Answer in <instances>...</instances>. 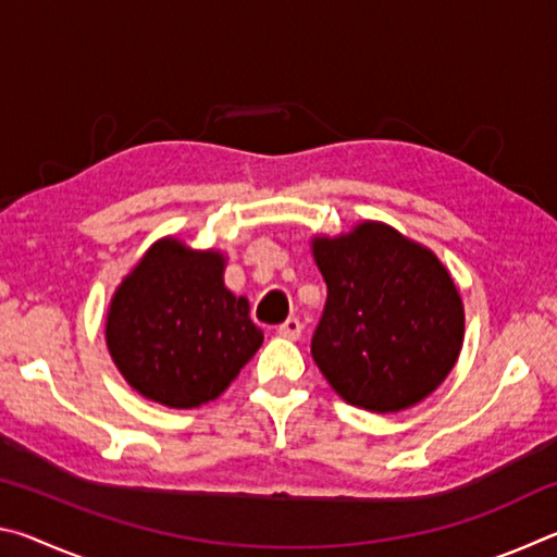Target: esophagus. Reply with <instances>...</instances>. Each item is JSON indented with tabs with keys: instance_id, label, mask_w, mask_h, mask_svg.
Returning a JSON list of instances; mask_svg holds the SVG:
<instances>
[{
	"instance_id": "esophagus-1",
	"label": "esophagus",
	"mask_w": 557,
	"mask_h": 557,
	"mask_svg": "<svg viewBox=\"0 0 557 557\" xmlns=\"http://www.w3.org/2000/svg\"><path fill=\"white\" fill-rule=\"evenodd\" d=\"M277 336H282V338H289V342H297V338L301 336V322L299 319H287L285 324H280L277 326Z\"/></svg>"
}]
</instances>
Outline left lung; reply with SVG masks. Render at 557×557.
I'll list each match as a JSON object with an SVG mask.
<instances>
[{
    "label": "left lung",
    "mask_w": 557,
    "mask_h": 557,
    "mask_svg": "<svg viewBox=\"0 0 557 557\" xmlns=\"http://www.w3.org/2000/svg\"><path fill=\"white\" fill-rule=\"evenodd\" d=\"M326 282L312 356L348 405L398 412L425 400L455 369L465 305L449 270L425 245L381 221L314 235Z\"/></svg>",
    "instance_id": "left-lung-1"
}]
</instances>
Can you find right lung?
I'll return each instance as SVG.
<instances>
[{
  "label": "right lung",
  "instance_id": "add662e5",
  "mask_svg": "<svg viewBox=\"0 0 557 557\" xmlns=\"http://www.w3.org/2000/svg\"><path fill=\"white\" fill-rule=\"evenodd\" d=\"M221 250L166 235L152 243L110 299L108 351L147 400L191 410L215 400L262 346L250 305L223 282Z\"/></svg>",
  "mask_w": 557,
  "mask_h": 557
}]
</instances>
